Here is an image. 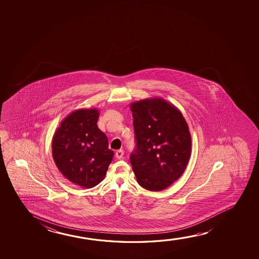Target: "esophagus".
Listing matches in <instances>:
<instances>
[{"instance_id": "1", "label": "esophagus", "mask_w": 259, "mask_h": 259, "mask_svg": "<svg viewBox=\"0 0 259 259\" xmlns=\"http://www.w3.org/2000/svg\"><path fill=\"white\" fill-rule=\"evenodd\" d=\"M123 156H124V150L123 149H119V150H117V152H116V157H117V159L123 158Z\"/></svg>"}]
</instances>
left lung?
Returning <instances> with one entry per match:
<instances>
[{"instance_id":"8db88e82","label":"left lung","mask_w":259,"mask_h":259,"mask_svg":"<svg viewBox=\"0 0 259 259\" xmlns=\"http://www.w3.org/2000/svg\"><path fill=\"white\" fill-rule=\"evenodd\" d=\"M136 149L130 161L139 185L162 191L184 172L191 156V135L181 110L152 97L130 104Z\"/></svg>"}]
</instances>
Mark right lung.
Returning a JSON list of instances; mask_svg holds the SVG:
<instances>
[{
    "instance_id": "1",
    "label": "right lung",
    "mask_w": 259,
    "mask_h": 259,
    "mask_svg": "<svg viewBox=\"0 0 259 259\" xmlns=\"http://www.w3.org/2000/svg\"><path fill=\"white\" fill-rule=\"evenodd\" d=\"M99 110L79 109L61 122L52 139L54 162L64 178L81 188L96 187L103 181L114 152L97 126Z\"/></svg>"
}]
</instances>
